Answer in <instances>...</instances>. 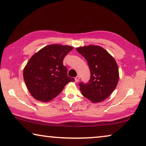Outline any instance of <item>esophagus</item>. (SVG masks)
<instances>
[{"label":"esophagus","instance_id":"esophagus-1","mask_svg":"<svg viewBox=\"0 0 146 146\" xmlns=\"http://www.w3.org/2000/svg\"><path fill=\"white\" fill-rule=\"evenodd\" d=\"M75 82H78V81H79V80H80V76H76L75 78Z\"/></svg>","mask_w":146,"mask_h":146}]
</instances>
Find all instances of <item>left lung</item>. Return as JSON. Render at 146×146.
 <instances>
[{
	"label": "left lung",
	"instance_id": "1",
	"mask_svg": "<svg viewBox=\"0 0 146 146\" xmlns=\"http://www.w3.org/2000/svg\"><path fill=\"white\" fill-rule=\"evenodd\" d=\"M88 62L91 78L87 84H79L82 95L93 103L106 99L117 86L119 73L114 58L98 46L90 45L76 48Z\"/></svg>",
	"mask_w": 146,
	"mask_h": 146
}]
</instances>
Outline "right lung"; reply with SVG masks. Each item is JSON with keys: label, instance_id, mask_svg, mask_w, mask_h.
<instances>
[{"label": "right lung", "instance_id": "right-lung-1", "mask_svg": "<svg viewBox=\"0 0 146 146\" xmlns=\"http://www.w3.org/2000/svg\"><path fill=\"white\" fill-rule=\"evenodd\" d=\"M73 49L70 46L51 44L42 48L29 59L23 71L28 91L36 100L49 102L58 96L73 78L69 77L63 59Z\"/></svg>", "mask_w": 146, "mask_h": 146}]
</instances>
